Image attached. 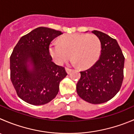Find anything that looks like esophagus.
Segmentation results:
<instances>
[{"instance_id": "34e87169", "label": "esophagus", "mask_w": 134, "mask_h": 134, "mask_svg": "<svg viewBox=\"0 0 134 134\" xmlns=\"http://www.w3.org/2000/svg\"><path fill=\"white\" fill-rule=\"evenodd\" d=\"M65 70H66V72H67V74H70L71 72V71H72V70H71V69H69V68H66Z\"/></svg>"}]
</instances>
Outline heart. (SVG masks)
<instances>
[{"label": "heart", "mask_w": 134, "mask_h": 134, "mask_svg": "<svg viewBox=\"0 0 134 134\" xmlns=\"http://www.w3.org/2000/svg\"><path fill=\"white\" fill-rule=\"evenodd\" d=\"M102 50L101 41L93 34L74 33L61 37L58 43H52L50 53L58 64L61 65L69 58L72 63L85 69L97 61Z\"/></svg>", "instance_id": "b5f03b06"}]
</instances>
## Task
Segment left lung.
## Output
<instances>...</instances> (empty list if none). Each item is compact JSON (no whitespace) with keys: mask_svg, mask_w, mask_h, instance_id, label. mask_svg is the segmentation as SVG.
<instances>
[{"mask_svg":"<svg viewBox=\"0 0 134 134\" xmlns=\"http://www.w3.org/2000/svg\"><path fill=\"white\" fill-rule=\"evenodd\" d=\"M102 43L99 59L80 71L76 92L82 99L93 104L108 102L119 92L124 79V56L117 41L99 31H92Z\"/></svg>","mask_w":134,"mask_h":134,"instance_id":"8db88e82","label":"left lung"}]
</instances>
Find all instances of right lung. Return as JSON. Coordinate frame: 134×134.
I'll list each match as a JSON object with an SVG mask.
<instances>
[{
    "mask_svg": "<svg viewBox=\"0 0 134 134\" xmlns=\"http://www.w3.org/2000/svg\"><path fill=\"white\" fill-rule=\"evenodd\" d=\"M62 34L52 29L38 27L20 38L10 55L11 81L18 96L29 104L41 105L52 101L67 75L64 67L52 61L49 52L50 42Z\"/></svg>",
    "mask_w": 134,
    "mask_h": 134,
    "instance_id": "1",
    "label": "right lung"
}]
</instances>
